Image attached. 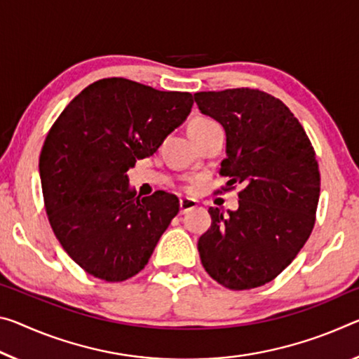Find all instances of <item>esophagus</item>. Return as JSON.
Listing matches in <instances>:
<instances>
[{"label":"esophagus","instance_id":"1","mask_svg":"<svg viewBox=\"0 0 359 359\" xmlns=\"http://www.w3.org/2000/svg\"><path fill=\"white\" fill-rule=\"evenodd\" d=\"M198 206V201L191 200V198H184V200H180V214H187L189 210L195 209Z\"/></svg>","mask_w":359,"mask_h":359}]
</instances>
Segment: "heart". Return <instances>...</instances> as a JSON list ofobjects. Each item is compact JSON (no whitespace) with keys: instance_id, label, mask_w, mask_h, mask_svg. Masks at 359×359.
<instances>
[{"instance_id":"1","label":"heart","mask_w":359,"mask_h":359,"mask_svg":"<svg viewBox=\"0 0 359 359\" xmlns=\"http://www.w3.org/2000/svg\"><path fill=\"white\" fill-rule=\"evenodd\" d=\"M209 129H220V126L214 121V119L206 118V116L195 118L190 124V133L191 130H209Z\"/></svg>"}]
</instances>
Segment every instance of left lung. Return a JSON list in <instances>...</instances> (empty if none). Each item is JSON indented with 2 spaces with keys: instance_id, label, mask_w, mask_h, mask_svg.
<instances>
[{
  "instance_id": "8db88e82",
  "label": "left lung",
  "mask_w": 359,
  "mask_h": 359,
  "mask_svg": "<svg viewBox=\"0 0 359 359\" xmlns=\"http://www.w3.org/2000/svg\"><path fill=\"white\" fill-rule=\"evenodd\" d=\"M195 102L225 129L224 190L243 187L236 210L209 208L212 224L198 240L201 264L233 291L264 286L295 259L315 225V150L291 110L259 89L196 93Z\"/></svg>"
}]
</instances>
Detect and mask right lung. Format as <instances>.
<instances>
[{"label": "right lung", "instance_id": "add662e5", "mask_svg": "<svg viewBox=\"0 0 359 359\" xmlns=\"http://www.w3.org/2000/svg\"><path fill=\"white\" fill-rule=\"evenodd\" d=\"M191 105L190 93L105 78L53 124L39 155L44 206L62 248L89 275L118 283L149 264L179 198L163 190L135 196L126 172L159 149Z\"/></svg>", "mask_w": 359, "mask_h": 359}]
</instances>
